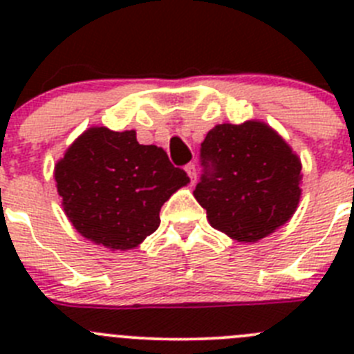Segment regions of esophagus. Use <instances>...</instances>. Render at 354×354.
<instances>
[{
  "instance_id": "obj_1",
  "label": "esophagus",
  "mask_w": 354,
  "mask_h": 354,
  "mask_svg": "<svg viewBox=\"0 0 354 354\" xmlns=\"http://www.w3.org/2000/svg\"><path fill=\"white\" fill-rule=\"evenodd\" d=\"M186 171L187 175H189V179H192V184L196 180V165L195 162H189V165H186Z\"/></svg>"
}]
</instances>
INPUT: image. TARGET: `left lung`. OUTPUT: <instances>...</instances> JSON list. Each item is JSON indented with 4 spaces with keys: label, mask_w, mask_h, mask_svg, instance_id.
<instances>
[{
    "label": "left lung",
    "mask_w": 354,
    "mask_h": 354,
    "mask_svg": "<svg viewBox=\"0 0 354 354\" xmlns=\"http://www.w3.org/2000/svg\"><path fill=\"white\" fill-rule=\"evenodd\" d=\"M200 165L193 195L209 223L232 239L270 236L298 207L301 162L262 122L216 126L200 147Z\"/></svg>",
    "instance_id": "1"
}]
</instances>
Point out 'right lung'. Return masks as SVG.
<instances>
[{"label":"right lung","instance_id":"obj_1","mask_svg":"<svg viewBox=\"0 0 354 354\" xmlns=\"http://www.w3.org/2000/svg\"><path fill=\"white\" fill-rule=\"evenodd\" d=\"M55 179L74 228L111 250H131L156 232L162 204L189 183L161 147L106 127L84 131L68 147Z\"/></svg>","mask_w":354,"mask_h":354}]
</instances>
